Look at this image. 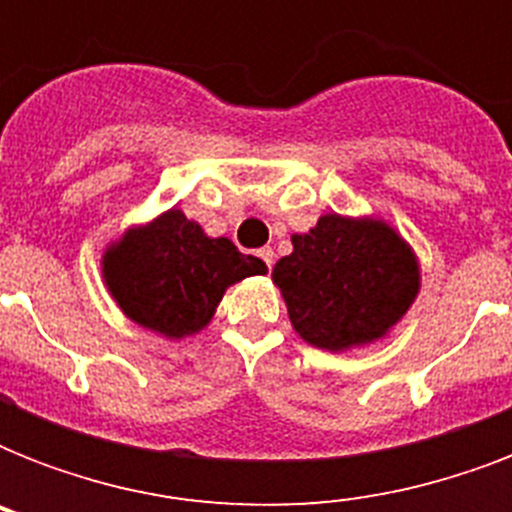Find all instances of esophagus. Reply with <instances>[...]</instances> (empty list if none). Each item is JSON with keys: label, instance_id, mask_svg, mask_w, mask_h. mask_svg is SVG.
Masks as SVG:
<instances>
[{"label": "esophagus", "instance_id": "esophagus-1", "mask_svg": "<svg viewBox=\"0 0 512 512\" xmlns=\"http://www.w3.org/2000/svg\"><path fill=\"white\" fill-rule=\"evenodd\" d=\"M257 257H260V260H263V263L268 265V268H271V265H273V249L271 247L257 249Z\"/></svg>", "mask_w": 512, "mask_h": 512}]
</instances>
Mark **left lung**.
I'll use <instances>...</instances> for the list:
<instances>
[{"label":"left lung","instance_id":"8db88e82","mask_svg":"<svg viewBox=\"0 0 512 512\" xmlns=\"http://www.w3.org/2000/svg\"><path fill=\"white\" fill-rule=\"evenodd\" d=\"M292 327L329 353L377 342L404 319L420 292V260L380 217L329 212L292 233V255L273 265Z\"/></svg>","mask_w":512,"mask_h":512}]
</instances>
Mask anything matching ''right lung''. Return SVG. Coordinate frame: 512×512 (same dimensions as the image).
<instances>
[{
	"label": "right lung",
	"mask_w": 512,
	"mask_h": 512,
	"mask_svg": "<svg viewBox=\"0 0 512 512\" xmlns=\"http://www.w3.org/2000/svg\"><path fill=\"white\" fill-rule=\"evenodd\" d=\"M100 268L124 316L167 340L201 332L225 289L268 273L260 257L241 255L225 236L212 239L175 207L111 241Z\"/></svg>",
	"instance_id": "obj_1"
}]
</instances>
